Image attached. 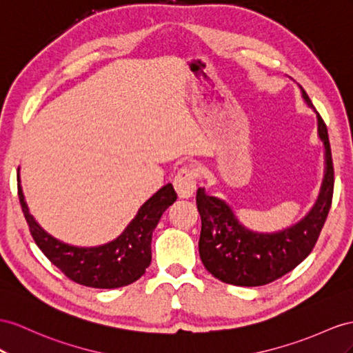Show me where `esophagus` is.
Segmentation results:
<instances>
[{
	"label": "esophagus",
	"instance_id": "1",
	"mask_svg": "<svg viewBox=\"0 0 353 353\" xmlns=\"http://www.w3.org/2000/svg\"><path fill=\"white\" fill-rule=\"evenodd\" d=\"M173 185L179 198H191L196 189V170L194 167H183L177 171Z\"/></svg>",
	"mask_w": 353,
	"mask_h": 353
}]
</instances>
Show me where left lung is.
I'll return each instance as SVG.
<instances>
[{
	"instance_id": "1",
	"label": "left lung",
	"mask_w": 353,
	"mask_h": 353,
	"mask_svg": "<svg viewBox=\"0 0 353 353\" xmlns=\"http://www.w3.org/2000/svg\"><path fill=\"white\" fill-rule=\"evenodd\" d=\"M305 104L313 107L300 86ZM318 134L325 148V174L321 192L312 210L289 228L277 232H256L241 225L223 200L196 191V207L201 216L198 241L200 258L212 276L236 286H261L292 271L310 255L331 209L334 192V167L328 130L321 114Z\"/></svg>"
}]
</instances>
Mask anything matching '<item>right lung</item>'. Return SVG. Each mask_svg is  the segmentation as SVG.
<instances>
[{
	"mask_svg": "<svg viewBox=\"0 0 353 353\" xmlns=\"http://www.w3.org/2000/svg\"><path fill=\"white\" fill-rule=\"evenodd\" d=\"M17 195L30 232L53 265L73 282L99 289H114L139 280L152 261V232L177 194L171 183L162 186L144 203L135 218L116 240L103 246L77 248L67 245L44 231L30 213L17 174Z\"/></svg>",
	"mask_w": 353,
	"mask_h": 353,
	"instance_id": "1",
	"label": "right lung"
}]
</instances>
